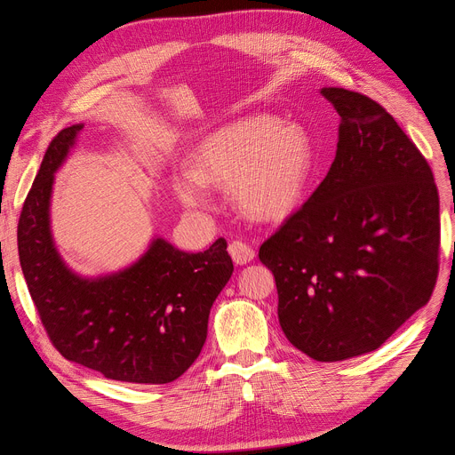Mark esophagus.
<instances>
[{
    "label": "esophagus",
    "mask_w": 455,
    "mask_h": 455,
    "mask_svg": "<svg viewBox=\"0 0 455 455\" xmlns=\"http://www.w3.org/2000/svg\"><path fill=\"white\" fill-rule=\"evenodd\" d=\"M229 254L233 258V261H235L237 266H243V264H249V261L254 259L256 252L252 246H249L243 241H231L229 243Z\"/></svg>",
    "instance_id": "34e87169"
}]
</instances>
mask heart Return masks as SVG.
I'll list each match as a JSON object with an SVG mask.
<instances>
[{
    "label": "heart",
    "mask_w": 455,
    "mask_h": 455,
    "mask_svg": "<svg viewBox=\"0 0 455 455\" xmlns=\"http://www.w3.org/2000/svg\"><path fill=\"white\" fill-rule=\"evenodd\" d=\"M313 172L307 134L267 116L246 117L218 129L196 148L189 171L172 186L189 209L209 204V188H229L233 204L252 220L269 222L294 211Z\"/></svg>",
    "instance_id": "1"
}]
</instances>
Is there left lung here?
<instances>
[{
  "mask_svg": "<svg viewBox=\"0 0 455 455\" xmlns=\"http://www.w3.org/2000/svg\"><path fill=\"white\" fill-rule=\"evenodd\" d=\"M339 114L332 167L259 246L279 323L321 363L378 349L429 301L438 275V191L429 163L387 109L324 87Z\"/></svg>",
  "mask_w": 455,
  "mask_h": 455,
  "instance_id": "obj_1",
  "label": "left lung"
}]
</instances>
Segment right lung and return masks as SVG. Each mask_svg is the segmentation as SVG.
Wrapping results in <instances>:
<instances>
[{
    "label": "right lung",
    "instance_id": "obj_1",
    "mask_svg": "<svg viewBox=\"0 0 455 455\" xmlns=\"http://www.w3.org/2000/svg\"><path fill=\"white\" fill-rule=\"evenodd\" d=\"M81 123L54 136L24 201L19 258L34 306L64 359L108 379L159 385L180 378L199 356L209 313L233 261L220 237L204 252L154 239L132 266L81 277L64 264L51 235L54 172L76 144Z\"/></svg>",
    "mask_w": 455,
    "mask_h": 455
}]
</instances>
